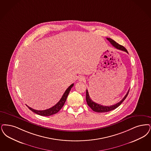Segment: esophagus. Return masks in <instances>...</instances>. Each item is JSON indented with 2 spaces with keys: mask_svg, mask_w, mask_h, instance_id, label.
Returning <instances> with one entry per match:
<instances>
[{
  "mask_svg": "<svg viewBox=\"0 0 151 151\" xmlns=\"http://www.w3.org/2000/svg\"><path fill=\"white\" fill-rule=\"evenodd\" d=\"M85 79V78L84 76H80V77L78 78V81H84Z\"/></svg>",
  "mask_w": 151,
  "mask_h": 151,
  "instance_id": "esophagus-1",
  "label": "esophagus"
}]
</instances>
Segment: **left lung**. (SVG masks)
<instances>
[{
    "mask_svg": "<svg viewBox=\"0 0 151 151\" xmlns=\"http://www.w3.org/2000/svg\"><path fill=\"white\" fill-rule=\"evenodd\" d=\"M107 39L109 40V42H110V43H111L115 48L117 49L121 50L126 52L127 53H128V52L127 51V49L125 48L124 47H123L122 45H121L120 44H119L118 43H117L115 41H114V40H112V39H111V38L107 37ZM129 91V90L127 92V94L125 95V97L123 98V99L120 102L116 103V104L112 105V106H104L101 105V104H98V103H96L93 102V101L91 99V97L89 96V93H88V90H86V102H87L88 105V106L91 107V109L93 111H94V112H101V113H102V112H109V111H112V110L115 109H116V108H117V107L120 105L123 102V101L126 99V98H127V95H128Z\"/></svg>",
    "mask_w": 151,
    "mask_h": 151,
    "instance_id": "left-lung-1",
    "label": "left lung"
}]
</instances>
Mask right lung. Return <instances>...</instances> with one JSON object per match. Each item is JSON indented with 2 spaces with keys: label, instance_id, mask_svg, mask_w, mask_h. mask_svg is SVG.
I'll list each match as a JSON object with an SVG mask.
<instances>
[{
  "label": "right lung",
  "instance_id": "right-lung-1",
  "mask_svg": "<svg viewBox=\"0 0 151 151\" xmlns=\"http://www.w3.org/2000/svg\"><path fill=\"white\" fill-rule=\"evenodd\" d=\"M73 84L71 85L67 89L66 91H65L63 95L60 98V101L57 103L55 105H54V106H53L52 107H51L50 109H45V110L40 111V110H36V109H32L30 107H29L28 106H27L28 107L29 109H30L31 111H32V112H34V113H35L37 115L44 116H50V115H54L55 114H57L63 106L65 103L66 101L67 97L68 96V95L70 91H71V88H73Z\"/></svg>",
  "mask_w": 151,
  "mask_h": 151
}]
</instances>
